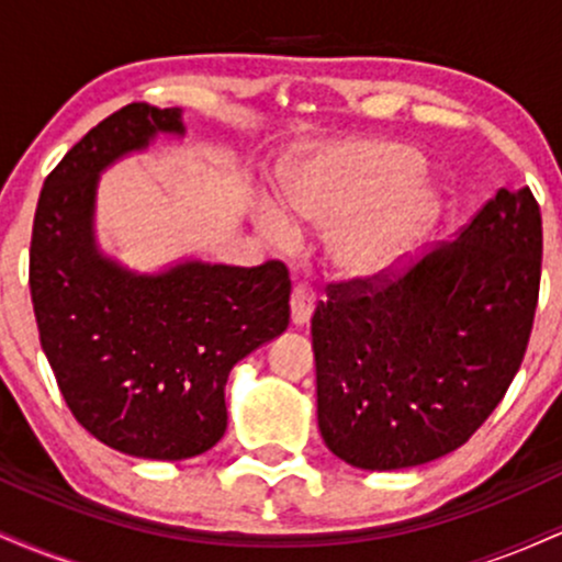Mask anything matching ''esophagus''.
I'll list each match as a JSON object with an SVG mask.
<instances>
[{"label": "esophagus", "instance_id": "34e87169", "mask_svg": "<svg viewBox=\"0 0 562 562\" xmlns=\"http://www.w3.org/2000/svg\"><path fill=\"white\" fill-rule=\"evenodd\" d=\"M314 303H317V299H314L312 288L306 285L293 288V293H290V319H293L295 327H303L308 319H312Z\"/></svg>", "mask_w": 562, "mask_h": 562}]
</instances>
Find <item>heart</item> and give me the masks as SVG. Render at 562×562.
I'll return each mask as SVG.
<instances>
[{"mask_svg": "<svg viewBox=\"0 0 562 562\" xmlns=\"http://www.w3.org/2000/svg\"><path fill=\"white\" fill-rule=\"evenodd\" d=\"M423 171L420 153L402 142L338 139L303 147L282 187L301 222L330 232L333 272L346 282H378L415 256L443 214L441 190L420 182ZM261 224L280 243L299 237L272 203L261 209Z\"/></svg>", "mask_w": 562, "mask_h": 562, "instance_id": "heart-1", "label": "heart"}]
</instances>
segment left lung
Returning a JSON list of instances; mask_svg holds the SVG:
<instances>
[{
  "mask_svg": "<svg viewBox=\"0 0 562 562\" xmlns=\"http://www.w3.org/2000/svg\"><path fill=\"white\" fill-rule=\"evenodd\" d=\"M539 277L541 214L524 187L389 285L335 288L312 317L327 449L372 473L460 449L524 362Z\"/></svg>",
  "mask_w": 562,
  "mask_h": 562,
  "instance_id": "obj_1",
  "label": "left lung"
}]
</instances>
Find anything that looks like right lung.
Instances as JSON below:
<instances>
[{"mask_svg": "<svg viewBox=\"0 0 562 562\" xmlns=\"http://www.w3.org/2000/svg\"><path fill=\"white\" fill-rule=\"evenodd\" d=\"M160 134L184 137L182 111L132 102L49 173L31 235V301L76 420L115 451L173 462L224 436L232 367L288 330L290 280L280 261L243 269L182 259L137 272L100 248L102 171Z\"/></svg>", "mask_w": 562, "mask_h": 562, "instance_id": "add662e5", "label": "right lung"}]
</instances>
